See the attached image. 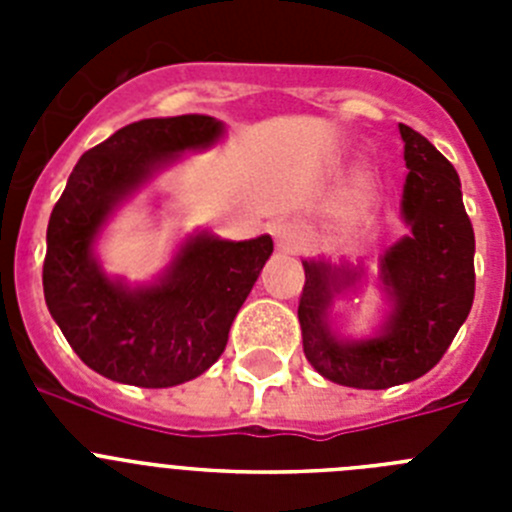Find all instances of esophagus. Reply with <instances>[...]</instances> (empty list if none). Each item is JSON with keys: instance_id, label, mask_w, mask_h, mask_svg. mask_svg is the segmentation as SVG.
Instances as JSON below:
<instances>
[{"instance_id": "esophagus-1", "label": "esophagus", "mask_w": 512, "mask_h": 512, "mask_svg": "<svg viewBox=\"0 0 512 512\" xmlns=\"http://www.w3.org/2000/svg\"><path fill=\"white\" fill-rule=\"evenodd\" d=\"M271 235H274V243L282 253H300L307 243L305 230L297 223H274Z\"/></svg>"}]
</instances>
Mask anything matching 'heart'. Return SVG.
<instances>
[{
    "label": "heart",
    "instance_id": "b5f03b06",
    "mask_svg": "<svg viewBox=\"0 0 512 512\" xmlns=\"http://www.w3.org/2000/svg\"><path fill=\"white\" fill-rule=\"evenodd\" d=\"M361 210H364V207H359V210H356V215H359V212H361Z\"/></svg>",
    "mask_w": 512,
    "mask_h": 512
}]
</instances>
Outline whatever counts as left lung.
I'll return each instance as SVG.
<instances>
[{
	"label": "left lung",
	"mask_w": 512,
	"mask_h": 512,
	"mask_svg": "<svg viewBox=\"0 0 512 512\" xmlns=\"http://www.w3.org/2000/svg\"><path fill=\"white\" fill-rule=\"evenodd\" d=\"M400 135L410 169L400 215L410 230L379 261L390 315L377 336L343 341L330 328L333 300L354 289L361 269L302 261L297 318L307 361L330 382L356 390H387L431 372L474 302V230L459 174L413 128L400 125Z\"/></svg>",
	"instance_id": "1"
}]
</instances>
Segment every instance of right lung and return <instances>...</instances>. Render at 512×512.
Returning a JSON list of instances; mask_svg holds the SVG:
<instances>
[{
  "label": "right lung",
  "instance_id": "add662e5",
  "mask_svg": "<svg viewBox=\"0 0 512 512\" xmlns=\"http://www.w3.org/2000/svg\"><path fill=\"white\" fill-rule=\"evenodd\" d=\"M207 115L130 122L79 158L48 220L45 305L89 369L135 387H174L207 372L274 251L269 235H189L153 284L107 277L94 243L112 212L184 151L223 138Z\"/></svg>",
  "mask_w": 512,
  "mask_h": 512
}]
</instances>
